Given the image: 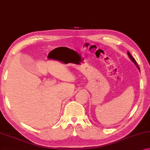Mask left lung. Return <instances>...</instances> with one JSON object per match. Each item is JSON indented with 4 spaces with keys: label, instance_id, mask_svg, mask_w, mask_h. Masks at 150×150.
<instances>
[{
    "label": "left lung",
    "instance_id": "obj_1",
    "mask_svg": "<svg viewBox=\"0 0 150 150\" xmlns=\"http://www.w3.org/2000/svg\"><path fill=\"white\" fill-rule=\"evenodd\" d=\"M127 54H128L129 57V59H130L131 60V61H132V62H133V63L135 64L136 67H137V69H138V70H139V71H140V69H139V66H138V64H137V62L135 61V59H134V58L132 57V56H131V54H130V52H127Z\"/></svg>",
    "mask_w": 150,
    "mask_h": 150
}]
</instances>
